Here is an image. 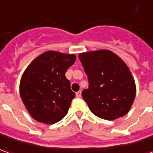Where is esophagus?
I'll return each instance as SVG.
<instances>
[{"label": "esophagus", "instance_id": "esophagus-1", "mask_svg": "<svg viewBox=\"0 0 153 153\" xmlns=\"http://www.w3.org/2000/svg\"><path fill=\"white\" fill-rule=\"evenodd\" d=\"M76 96L78 97V98H80L81 97V91L79 90V91H78V92H76Z\"/></svg>", "mask_w": 153, "mask_h": 153}]
</instances>
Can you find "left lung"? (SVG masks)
<instances>
[{"mask_svg": "<svg viewBox=\"0 0 153 153\" xmlns=\"http://www.w3.org/2000/svg\"><path fill=\"white\" fill-rule=\"evenodd\" d=\"M89 79L82 96L90 111L100 118L114 120L127 114L136 96L134 78L124 61L110 50L79 54Z\"/></svg>", "mask_w": 153, "mask_h": 153, "instance_id": "obj_1", "label": "left lung"}]
</instances>
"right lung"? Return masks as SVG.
Returning <instances> with one entry per match:
<instances>
[{
	"instance_id": "1",
	"label": "right lung",
	"mask_w": 153,
	"mask_h": 153,
	"mask_svg": "<svg viewBox=\"0 0 153 153\" xmlns=\"http://www.w3.org/2000/svg\"><path fill=\"white\" fill-rule=\"evenodd\" d=\"M75 60V54L47 51L25 69L20 95L34 120L53 125L67 115L75 94L65 73Z\"/></svg>"
}]
</instances>
